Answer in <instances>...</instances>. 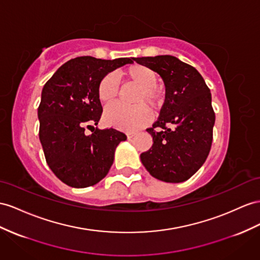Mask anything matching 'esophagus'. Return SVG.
I'll return each mask as SVG.
<instances>
[{"instance_id": "1", "label": "esophagus", "mask_w": 260, "mask_h": 260, "mask_svg": "<svg viewBox=\"0 0 260 260\" xmlns=\"http://www.w3.org/2000/svg\"><path fill=\"white\" fill-rule=\"evenodd\" d=\"M136 135V133H127V138L128 139H131V138H133Z\"/></svg>"}]
</instances>
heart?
<instances>
[{
  "label": "heart",
  "mask_w": 260,
  "mask_h": 260,
  "mask_svg": "<svg viewBox=\"0 0 260 260\" xmlns=\"http://www.w3.org/2000/svg\"><path fill=\"white\" fill-rule=\"evenodd\" d=\"M119 76L126 82L137 88L133 99V108L114 104L104 111V121L109 125L123 131H136L149 121V108L156 110L161 104L162 92L157 84L156 72L149 67L134 63L119 72ZM118 94V86L115 78L112 75L104 76L98 84V98L105 105L112 104Z\"/></svg>",
  "instance_id": "b5f03b06"
}]
</instances>
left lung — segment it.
I'll list each match as a JSON object with an SVG mask.
<instances>
[{
    "instance_id": "left-lung-1",
    "label": "left lung",
    "mask_w": 260,
    "mask_h": 260,
    "mask_svg": "<svg viewBox=\"0 0 260 260\" xmlns=\"http://www.w3.org/2000/svg\"><path fill=\"white\" fill-rule=\"evenodd\" d=\"M161 77L165 103L147 132L152 146L141 155L149 174L165 182L188 180L208 158L215 114L210 89L199 71L169 55L134 58Z\"/></svg>"
}]
</instances>
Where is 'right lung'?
<instances>
[{"instance_id": "right-lung-1", "label": "right lung", "mask_w": 260, "mask_h": 260, "mask_svg": "<svg viewBox=\"0 0 260 260\" xmlns=\"http://www.w3.org/2000/svg\"><path fill=\"white\" fill-rule=\"evenodd\" d=\"M134 58L104 60L77 57L59 68L42 91L39 139L46 161L58 179L72 188H86L108 175L117 145L126 135L114 128H94L102 114L98 84L104 76ZM85 127L93 128L86 136Z\"/></svg>"}]
</instances>
